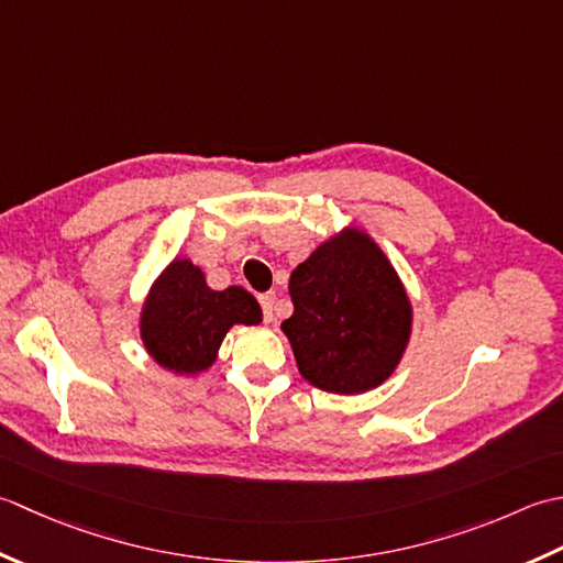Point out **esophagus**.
<instances>
[{
	"mask_svg": "<svg viewBox=\"0 0 563 563\" xmlns=\"http://www.w3.org/2000/svg\"><path fill=\"white\" fill-rule=\"evenodd\" d=\"M257 298H260L262 313H265V320H272V318H274V313H272V308H274V301H277V296H274L272 291H267V294H260Z\"/></svg>",
	"mask_w": 563,
	"mask_h": 563,
	"instance_id": "esophagus-1",
	"label": "esophagus"
}]
</instances>
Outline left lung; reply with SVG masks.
I'll list each match as a JSON object with an SVG mask.
<instances>
[{"label":"left lung","mask_w":563,"mask_h":563,"mask_svg":"<svg viewBox=\"0 0 563 563\" xmlns=\"http://www.w3.org/2000/svg\"><path fill=\"white\" fill-rule=\"evenodd\" d=\"M294 313L282 323L298 372L330 394L384 384L408 345L410 303L372 238L347 228L291 272Z\"/></svg>","instance_id":"8db88e82"}]
</instances>
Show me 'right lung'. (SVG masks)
<instances>
[{
  "label": "right lung",
  "mask_w": 563,
  "mask_h": 563,
  "mask_svg": "<svg viewBox=\"0 0 563 563\" xmlns=\"http://www.w3.org/2000/svg\"><path fill=\"white\" fill-rule=\"evenodd\" d=\"M260 303L243 286L213 291L189 260H175L147 296L141 338L157 364L177 374L201 372L235 323L257 325Z\"/></svg>",
  "instance_id": "add662e5"
}]
</instances>
